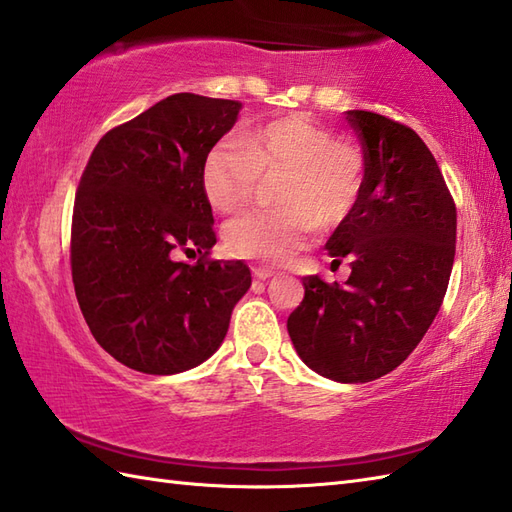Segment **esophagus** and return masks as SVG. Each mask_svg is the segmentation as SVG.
Instances as JSON below:
<instances>
[{"label":"esophagus","mask_w":512,"mask_h":512,"mask_svg":"<svg viewBox=\"0 0 512 512\" xmlns=\"http://www.w3.org/2000/svg\"><path fill=\"white\" fill-rule=\"evenodd\" d=\"M271 276H274V271H269V269H254V278H256V280H269Z\"/></svg>","instance_id":"34e87169"}]
</instances>
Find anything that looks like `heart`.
Masks as SVG:
<instances>
[{"mask_svg":"<svg viewBox=\"0 0 512 512\" xmlns=\"http://www.w3.org/2000/svg\"><path fill=\"white\" fill-rule=\"evenodd\" d=\"M260 177H282L276 203L285 210L245 212L227 221V252L263 265L291 258L309 243L313 219L328 227L342 221L363 188L361 155L306 118H282L245 140L225 138L203 162V192L212 208L232 212L252 199Z\"/></svg>","mask_w":512,"mask_h":512,"instance_id":"heart-1","label":"heart"}]
</instances>
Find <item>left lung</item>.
<instances>
[{"label": "left lung", "mask_w": 512, "mask_h": 512, "mask_svg": "<svg viewBox=\"0 0 512 512\" xmlns=\"http://www.w3.org/2000/svg\"><path fill=\"white\" fill-rule=\"evenodd\" d=\"M363 144V188L326 241L344 285L302 278L287 320L298 357L337 383H368L399 368L425 337L456 256V206L427 144L379 113L346 111Z\"/></svg>", "instance_id": "left-lung-1"}]
</instances>
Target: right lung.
Returning a JSON list of instances; mask_svg holds the SVG:
<instances>
[{
  "instance_id": "1",
  "label": "right lung",
  "mask_w": 512,
  "mask_h": 512,
  "mask_svg": "<svg viewBox=\"0 0 512 512\" xmlns=\"http://www.w3.org/2000/svg\"><path fill=\"white\" fill-rule=\"evenodd\" d=\"M236 100L175 94L111 129L89 157L72 219V280L89 331L144 374L210 359L252 287L243 260H206L217 243L203 162L230 131ZM197 251L195 266L176 252Z\"/></svg>"
}]
</instances>
